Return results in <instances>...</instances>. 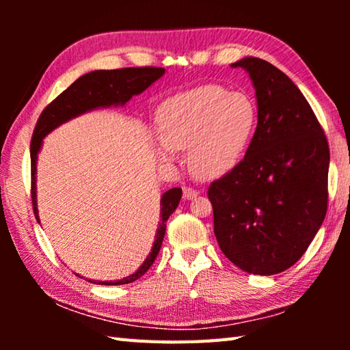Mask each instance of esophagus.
I'll return each instance as SVG.
<instances>
[{
  "label": "esophagus",
  "instance_id": "esophagus-1",
  "mask_svg": "<svg viewBox=\"0 0 350 350\" xmlns=\"http://www.w3.org/2000/svg\"><path fill=\"white\" fill-rule=\"evenodd\" d=\"M198 194H199L198 189H193V188H183V199H187V200H189V199H194V198H198Z\"/></svg>",
  "mask_w": 350,
  "mask_h": 350
}]
</instances>
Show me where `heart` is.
Returning <instances> with one entry per match:
<instances>
[{
    "label": "heart",
    "mask_w": 350,
    "mask_h": 350,
    "mask_svg": "<svg viewBox=\"0 0 350 350\" xmlns=\"http://www.w3.org/2000/svg\"><path fill=\"white\" fill-rule=\"evenodd\" d=\"M156 152L173 161L187 150L191 173L215 179L232 171L245 156L258 126V109L244 92L202 85L168 97L157 109Z\"/></svg>",
    "instance_id": "heart-1"
}]
</instances>
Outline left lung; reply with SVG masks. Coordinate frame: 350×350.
<instances>
[{"instance_id":"8db88e82","label":"left lung","mask_w":350,"mask_h":350,"mask_svg":"<svg viewBox=\"0 0 350 350\" xmlns=\"http://www.w3.org/2000/svg\"><path fill=\"white\" fill-rule=\"evenodd\" d=\"M250 75L258 126L245 157L208 188L225 256L253 275L281 273L303 256L327 211L329 145L309 102L269 62L232 64Z\"/></svg>"}]
</instances>
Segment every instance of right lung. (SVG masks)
<instances>
[{"instance_id": "add662e5", "label": "right lung", "mask_w": 350, "mask_h": 350, "mask_svg": "<svg viewBox=\"0 0 350 350\" xmlns=\"http://www.w3.org/2000/svg\"><path fill=\"white\" fill-rule=\"evenodd\" d=\"M165 74L163 68H125L114 70H92L81 75L70 85L66 91L62 92L54 102L41 112L33 129L31 142V163H32V204L35 217L40 222L37 206V161L43 139L54 131L63 123L79 117L85 112L98 108H109V106H125L134 96H139L146 91L154 81H157ZM182 198V188H171L165 191L161 198V222L157 224V232L154 236L151 252L144 264L123 280L117 281H92V284L102 286H122L129 284L144 276L151 267L154 259L161 250L165 230H167L168 217L173 215Z\"/></svg>"}]
</instances>
